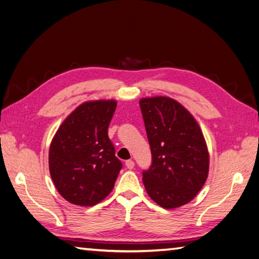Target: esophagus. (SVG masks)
Here are the masks:
<instances>
[{
    "instance_id": "esophagus-1",
    "label": "esophagus",
    "mask_w": 259,
    "mask_h": 259,
    "mask_svg": "<svg viewBox=\"0 0 259 259\" xmlns=\"http://www.w3.org/2000/svg\"><path fill=\"white\" fill-rule=\"evenodd\" d=\"M125 166H127L129 170H132V169H134V167H135V162L132 161V160L125 161Z\"/></svg>"
}]
</instances>
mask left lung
Segmentation results:
<instances>
[{"mask_svg":"<svg viewBox=\"0 0 259 259\" xmlns=\"http://www.w3.org/2000/svg\"><path fill=\"white\" fill-rule=\"evenodd\" d=\"M152 164L143 172L147 193L161 207L185 205L205 183L209 154L195 118L176 99L166 96L139 100Z\"/></svg>","mask_w":259,"mask_h":259,"instance_id":"8db88e82","label":"left lung"}]
</instances>
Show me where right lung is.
<instances>
[{
  "instance_id": "obj_1",
  "label": "right lung",
  "mask_w": 259,
  "mask_h": 259,
  "mask_svg": "<svg viewBox=\"0 0 259 259\" xmlns=\"http://www.w3.org/2000/svg\"><path fill=\"white\" fill-rule=\"evenodd\" d=\"M116 107L115 99L82 102L53 137L50 173L58 193L71 204L94 206L113 189L122 166L108 137Z\"/></svg>"
}]
</instances>
